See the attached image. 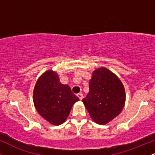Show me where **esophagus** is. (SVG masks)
<instances>
[{
    "mask_svg": "<svg viewBox=\"0 0 155 155\" xmlns=\"http://www.w3.org/2000/svg\"><path fill=\"white\" fill-rule=\"evenodd\" d=\"M77 96L78 97H79V100H82L83 99V95H82V93H79V94H77Z\"/></svg>",
    "mask_w": 155,
    "mask_h": 155,
    "instance_id": "1",
    "label": "esophagus"
}]
</instances>
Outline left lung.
I'll list each match as a JSON object with an SVG mask.
<instances>
[{
    "mask_svg": "<svg viewBox=\"0 0 155 155\" xmlns=\"http://www.w3.org/2000/svg\"><path fill=\"white\" fill-rule=\"evenodd\" d=\"M82 102L94 122L107 124L118 116L124 108V85L106 68L96 69L90 80V92Z\"/></svg>",
    "mask_w": 155,
    "mask_h": 155,
    "instance_id": "1",
    "label": "left lung"
}]
</instances>
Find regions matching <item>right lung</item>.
I'll list each match as a JSON object with an SVG mask.
<instances>
[{"mask_svg":"<svg viewBox=\"0 0 155 155\" xmlns=\"http://www.w3.org/2000/svg\"><path fill=\"white\" fill-rule=\"evenodd\" d=\"M79 101L70 87L60 83L58 74L51 70L39 77L33 90V103L37 111L54 125L63 124L73 105Z\"/></svg>","mask_w":155,"mask_h":155,"instance_id":"obj_1","label":"right lung"}]
</instances>
